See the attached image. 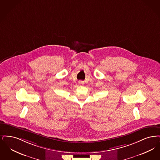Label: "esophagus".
Returning <instances> with one entry per match:
<instances>
[{
    "instance_id": "obj_1",
    "label": "esophagus",
    "mask_w": 160,
    "mask_h": 160,
    "mask_svg": "<svg viewBox=\"0 0 160 160\" xmlns=\"http://www.w3.org/2000/svg\"><path fill=\"white\" fill-rule=\"evenodd\" d=\"M79 83H81V84H83L82 82H79Z\"/></svg>"
}]
</instances>
